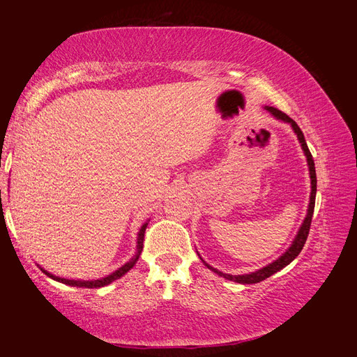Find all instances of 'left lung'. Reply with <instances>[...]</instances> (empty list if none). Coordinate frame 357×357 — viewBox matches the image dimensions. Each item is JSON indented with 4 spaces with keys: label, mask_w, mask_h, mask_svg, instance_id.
Returning a JSON list of instances; mask_svg holds the SVG:
<instances>
[{
    "label": "left lung",
    "mask_w": 357,
    "mask_h": 357,
    "mask_svg": "<svg viewBox=\"0 0 357 357\" xmlns=\"http://www.w3.org/2000/svg\"><path fill=\"white\" fill-rule=\"evenodd\" d=\"M265 110L271 113L277 121L280 122H284V123H289L291 126V129H294V132L296 134L298 137V142L301 144V149L302 152H304L305 158H307V165H308V171H310V180H311V193H310V202H308V208H307V215L304 222H302V225L299 226V229L296 232V236L294 238V241H291V244L289 245L287 250L277 257L274 262L268 264L266 266L257 269V271H253V273H248V274H241V275H232V274H225L222 271H219V269L213 268L211 265H208L207 262L204 261V259L199 256V259L202 261V264L207 266L208 269H211L213 273H215L218 275L226 278V280H231V282H235V283H240V284H255V283H261L264 282L265 278L271 277L273 274L278 273L280 269H283L284 266H287L294 259L301 253L302 247H304L305 241H307V236H308V232H310V226H311V219H312V213H314V204H316V192H317V178H316V168H314V160H312V156L308 150V146L305 143V138H304V134H302V131L299 129V126L296 125V122L294 121V119H290L287 114H284L283 112H280L277 109H274V107H269V105H265Z\"/></svg>",
    "instance_id": "8db88e82"
}]
</instances>
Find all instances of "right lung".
<instances>
[{
    "instance_id": "obj_1",
    "label": "right lung",
    "mask_w": 357,
    "mask_h": 357,
    "mask_svg": "<svg viewBox=\"0 0 357 357\" xmlns=\"http://www.w3.org/2000/svg\"><path fill=\"white\" fill-rule=\"evenodd\" d=\"M147 225H149V220H147V222L142 226V228H139V231H138V235H137V252H135V255H134L131 259H129V261H128L125 265H122L121 268H117L114 273L109 274L107 277H102V278H98V280H70V278H62V277H58V275H53L52 273L46 271V269L41 268L40 265H38V268H40L41 271L45 273L47 277H50L52 280H56V282L63 283V284L74 286V287H86V289H98V287H104V286H107V284L113 283L114 280L123 277V275L129 271V269L134 268V265H135L137 261H138L139 255H142V252H143V241H144V232H146Z\"/></svg>"
}]
</instances>
